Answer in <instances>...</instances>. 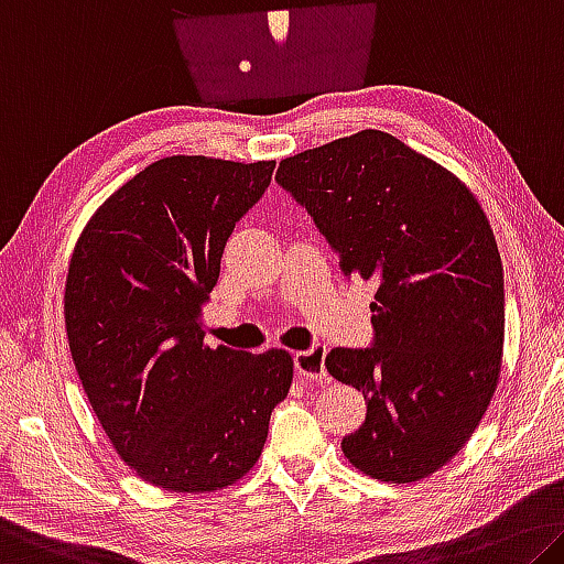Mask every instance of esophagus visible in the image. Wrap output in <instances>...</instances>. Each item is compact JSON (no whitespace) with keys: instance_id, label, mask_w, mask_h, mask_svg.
Here are the masks:
<instances>
[{"instance_id":"34e87169","label":"esophagus","mask_w":564,"mask_h":564,"mask_svg":"<svg viewBox=\"0 0 564 564\" xmlns=\"http://www.w3.org/2000/svg\"><path fill=\"white\" fill-rule=\"evenodd\" d=\"M326 359V346H311L308 351H296L293 354V366H296V373L308 383H326L328 373L324 369Z\"/></svg>"}]
</instances>
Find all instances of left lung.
<instances>
[{"label":"left lung","instance_id":"obj_1","mask_svg":"<svg viewBox=\"0 0 564 564\" xmlns=\"http://www.w3.org/2000/svg\"><path fill=\"white\" fill-rule=\"evenodd\" d=\"M275 181L308 210L346 279L377 283L369 348L326 369L366 399L341 449L406 485L452 462L495 397L505 275L485 210L457 175L381 130L281 160Z\"/></svg>","mask_w":564,"mask_h":564}]
</instances>
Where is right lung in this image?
Here are the masks:
<instances>
[{"label": "right lung", "mask_w": 564, "mask_h": 564, "mask_svg": "<svg viewBox=\"0 0 564 564\" xmlns=\"http://www.w3.org/2000/svg\"><path fill=\"white\" fill-rule=\"evenodd\" d=\"M275 163L173 155L124 183L79 236L65 326L83 389L124 464L170 491H216L261 457L293 359L205 346L200 308L236 223Z\"/></svg>", "instance_id": "add662e5"}]
</instances>
